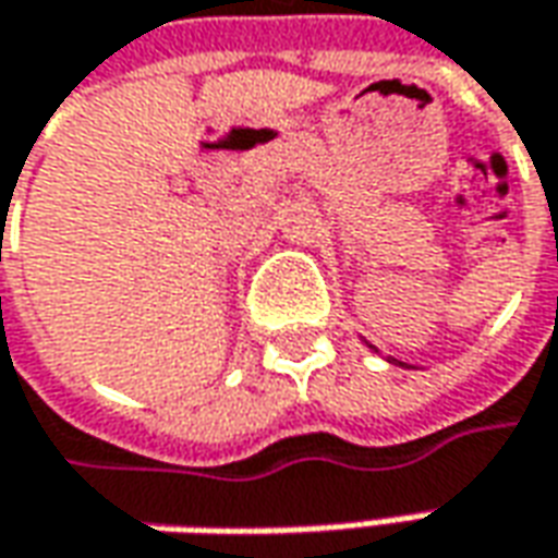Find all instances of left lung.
I'll use <instances>...</instances> for the list:
<instances>
[{
	"instance_id": "1",
	"label": "left lung",
	"mask_w": 558,
	"mask_h": 558,
	"mask_svg": "<svg viewBox=\"0 0 558 558\" xmlns=\"http://www.w3.org/2000/svg\"><path fill=\"white\" fill-rule=\"evenodd\" d=\"M372 350H375V347H372ZM375 353H377V350H375ZM387 362H392V365H402V368H409V365H405V362H399V359L387 356Z\"/></svg>"
}]
</instances>
